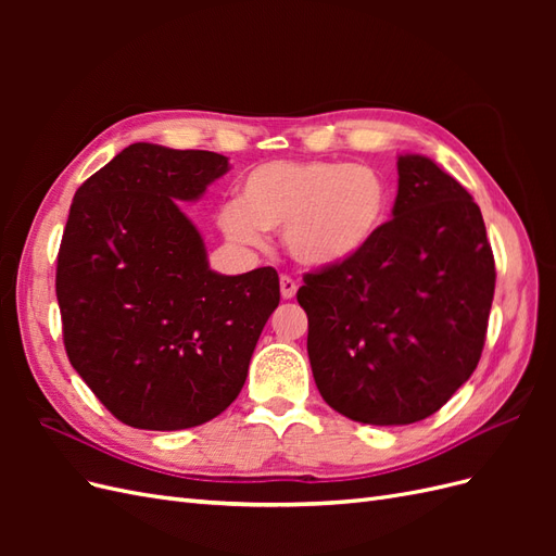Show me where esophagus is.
<instances>
[{
	"label": "esophagus",
	"mask_w": 556,
	"mask_h": 556,
	"mask_svg": "<svg viewBox=\"0 0 556 556\" xmlns=\"http://www.w3.org/2000/svg\"><path fill=\"white\" fill-rule=\"evenodd\" d=\"M296 288H299V285L294 282V278H290V276H282L280 278V294H282V299H294L296 296Z\"/></svg>",
	"instance_id": "esophagus-1"
}]
</instances>
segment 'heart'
I'll use <instances>...</instances> for the list:
<instances>
[{"instance_id":"obj_1","label":"heart","mask_w":556,"mask_h":556,"mask_svg":"<svg viewBox=\"0 0 556 556\" xmlns=\"http://www.w3.org/2000/svg\"><path fill=\"white\" fill-rule=\"evenodd\" d=\"M392 188L368 164L274 160L239 182V204L217 213L231 243L257 248L264 231L282 229L290 257L308 268H333L359 257L384 229Z\"/></svg>"}]
</instances>
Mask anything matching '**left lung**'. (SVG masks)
Masks as SVG:
<instances>
[{
  "label": "left lung",
  "instance_id": "obj_1",
  "mask_svg": "<svg viewBox=\"0 0 556 556\" xmlns=\"http://www.w3.org/2000/svg\"><path fill=\"white\" fill-rule=\"evenodd\" d=\"M392 220L359 257L304 276L319 394L355 422L413 425L476 371L496 268L482 213L425 155H399Z\"/></svg>",
  "mask_w": 556,
  "mask_h": 556
}]
</instances>
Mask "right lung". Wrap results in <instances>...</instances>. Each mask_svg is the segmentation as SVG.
Returning a JSON list of instances; mask_svg holds the SVG:
<instances>
[{
	"mask_svg": "<svg viewBox=\"0 0 556 556\" xmlns=\"http://www.w3.org/2000/svg\"><path fill=\"white\" fill-rule=\"evenodd\" d=\"M227 172L208 150L131 143L72 201L55 276L66 357L134 429L178 431L220 415L280 301L271 266L211 271L180 208Z\"/></svg>",
	"mask_w": 556,
	"mask_h": 556,
	"instance_id": "1",
	"label": "right lung"
}]
</instances>
